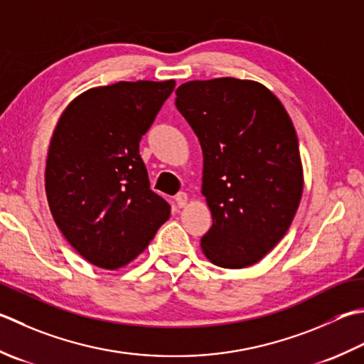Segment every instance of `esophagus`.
<instances>
[{"label":"esophagus","instance_id":"obj_1","mask_svg":"<svg viewBox=\"0 0 364 364\" xmlns=\"http://www.w3.org/2000/svg\"><path fill=\"white\" fill-rule=\"evenodd\" d=\"M188 200H189V197H188L186 192H178V194L175 196V202H176L178 206H180V208H183V206H186Z\"/></svg>","mask_w":364,"mask_h":364}]
</instances>
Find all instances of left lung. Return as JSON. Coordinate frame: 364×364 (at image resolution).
<instances>
[{
    "label": "left lung",
    "instance_id": "obj_1",
    "mask_svg": "<svg viewBox=\"0 0 364 364\" xmlns=\"http://www.w3.org/2000/svg\"><path fill=\"white\" fill-rule=\"evenodd\" d=\"M175 105L203 153L213 218L200 241L205 257L223 268L254 265L287 233L301 200L294 123L265 85L235 77L183 83Z\"/></svg>",
    "mask_w": 364,
    "mask_h": 364
}]
</instances>
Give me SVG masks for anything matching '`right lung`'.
Returning <instances> with one entry per match:
<instances>
[{
  "instance_id": "add662e5",
  "label": "right lung",
  "mask_w": 364,
  "mask_h": 364,
  "mask_svg": "<svg viewBox=\"0 0 364 364\" xmlns=\"http://www.w3.org/2000/svg\"><path fill=\"white\" fill-rule=\"evenodd\" d=\"M175 80L117 82L83 91L64 109L48 145L46 194L55 224L92 265L118 269L170 218L149 189L139 141Z\"/></svg>"
}]
</instances>
